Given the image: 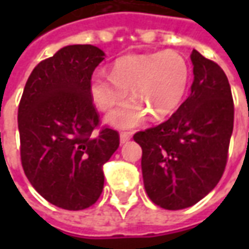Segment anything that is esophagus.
Returning <instances> with one entry per match:
<instances>
[{
  "mask_svg": "<svg viewBox=\"0 0 249 249\" xmlns=\"http://www.w3.org/2000/svg\"><path fill=\"white\" fill-rule=\"evenodd\" d=\"M130 139H132V135L128 133V132H123V133H120V142H121V144H126Z\"/></svg>",
  "mask_w": 249,
  "mask_h": 249,
  "instance_id": "obj_1",
  "label": "esophagus"
}]
</instances>
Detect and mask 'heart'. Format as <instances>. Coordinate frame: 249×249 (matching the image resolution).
<instances>
[{
    "label": "heart",
    "mask_w": 249,
    "mask_h": 249,
    "mask_svg": "<svg viewBox=\"0 0 249 249\" xmlns=\"http://www.w3.org/2000/svg\"><path fill=\"white\" fill-rule=\"evenodd\" d=\"M191 68L180 53L173 51L125 56L114 62L112 73H96L89 92L100 110H110L128 94L126 101L107 117L109 125L133 129L148 116L162 120L178 108L187 93Z\"/></svg>",
    "instance_id": "1"
}]
</instances>
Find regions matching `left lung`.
Returning a JSON list of instances; mask_svg holds the SVG:
<instances>
[{"label": "left lung", "mask_w": 249, "mask_h": 249, "mask_svg": "<svg viewBox=\"0 0 249 249\" xmlns=\"http://www.w3.org/2000/svg\"><path fill=\"white\" fill-rule=\"evenodd\" d=\"M191 61L189 97L167 121L133 136L142 149L146 193L169 211L192 207L217 185L233 130V100L224 71L195 49Z\"/></svg>", "instance_id": "left-lung-1"}]
</instances>
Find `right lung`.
Returning <instances> with one entry per match:
<instances>
[{
  "mask_svg": "<svg viewBox=\"0 0 249 249\" xmlns=\"http://www.w3.org/2000/svg\"><path fill=\"white\" fill-rule=\"evenodd\" d=\"M105 53L93 45H68L36 66L18 107L21 162L26 178L49 203L80 211L103 192V165L120 145L104 128L89 84Z\"/></svg>",
  "mask_w": 249,
  "mask_h": 249,
  "instance_id": "right-lung-1",
  "label": "right lung"
}]
</instances>
